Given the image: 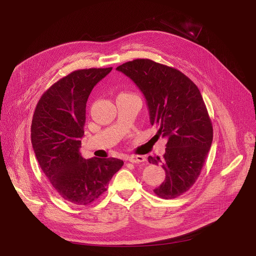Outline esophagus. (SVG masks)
Masks as SVG:
<instances>
[{
  "instance_id": "esophagus-1",
  "label": "esophagus",
  "mask_w": 256,
  "mask_h": 256,
  "mask_svg": "<svg viewBox=\"0 0 256 256\" xmlns=\"http://www.w3.org/2000/svg\"><path fill=\"white\" fill-rule=\"evenodd\" d=\"M126 160L132 163H142L146 161V158L142 155H130V156H128Z\"/></svg>"
}]
</instances>
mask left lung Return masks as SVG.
Returning <instances> with one entry per match:
<instances>
[{"instance_id":"obj_1","label":"left lung","mask_w":256,"mask_h":256,"mask_svg":"<svg viewBox=\"0 0 256 256\" xmlns=\"http://www.w3.org/2000/svg\"><path fill=\"white\" fill-rule=\"evenodd\" d=\"M142 91L150 122L167 138L163 159L149 156L166 176L154 190L162 198H175L196 181L212 142V126L196 85L174 68L138 58L116 68Z\"/></svg>"}]
</instances>
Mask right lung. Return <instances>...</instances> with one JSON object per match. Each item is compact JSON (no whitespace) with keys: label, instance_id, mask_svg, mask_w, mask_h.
Segmentation results:
<instances>
[{"label":"right lung","instance_id":"1","mask_svg":"<svg viewBox=\"0 0 256 256\" xmlns=\"http://www.w3.org/2000/svg\"><path fill=\"white\" fill-rule=\"evenodd\" d=\"M112 70L70 72L42 94L33 114L31 142L35 157L54 190L72 204L95 202L124 165L116 158L84 159L80 153L88 97Z\"/></svg>","mask_w":256,"mask_h":256}]
</instances>
